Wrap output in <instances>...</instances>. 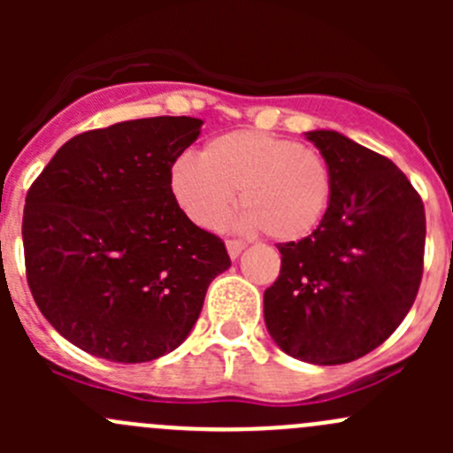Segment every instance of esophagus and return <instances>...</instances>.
I'll use <instances>...</instances> for the list:
<instances>
[{"mask_svg": "<svg viewBox=\"0 0 453 453\" xmlns=\"http://www.w3.org/2000/svg\"><path fill=\"white\" fill-rule=\"evenodd\" d=\"M226 248H227V254H230V258L236 260L241 256V252L245 250V243L243 241H226Z\"/></svg>", "mask_w": 453, "mask_h": 453, "instance_id": "1", "label": "esophagus"}]
</instances>
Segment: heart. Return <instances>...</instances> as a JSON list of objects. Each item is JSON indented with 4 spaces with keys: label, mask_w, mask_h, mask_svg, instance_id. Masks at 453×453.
Segmentation results:
<instances>
[{
    "label": "heart",
    "mask_w": 453,
    "mask_h": 453,
    "mask_svg": "<svg viewBox=\"0 0 453 453\" xmlns=\"http://www.w3.org/2000/svg\"><path fill=\"white\" fill-rule=\"evenodd\" d=\"M171 193L186 217L205 230L226 221L239 190V223L280 243L307 239L333 199L331 166L318 150L265 131L241 129L205 142L199 159L171 166Z\"/></svg>",
    "instance_id": "b5f03b06"
}]
</instances>
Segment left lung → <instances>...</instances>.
Returning <instances> with one entry per match:
<instances>
[{
    "mask_svg": "<svg viewBox=\"0 0 453 453\" xmlns=\"http://www.w3.org/2000/svg\"><path fill=\"white\" fill-rule=\"evenodd\" d=\"M331 166L326 217L303 241L278 245L280 276L265 291V326L294 359L337 366L388 340L423 276L425 210L388 157L337 131L304 134Z\"/></svg>",
    "mask_w": 453,
    "mask_h": 453,
    "instance_id": "obj_1",
    "label": "left lung"
}]
</instances>
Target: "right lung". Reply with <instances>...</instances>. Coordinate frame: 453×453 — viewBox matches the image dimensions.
<instances>
[{"label":"right lung","mask_w":453,"mask_h":453,"mask_svg":"<svg viewBox=\"0 0 453 453\" xmlns=\"http://www.w3.org/2000/svg\"><path fill=\"white\" fill-rule=\"evenodd\" d=\"M201 125L159 116L87 131L30 186L21 234L32 298L85 353L120 364L173 353L230 267L221 239L186 217L168 184Z\"/></svg>","instance_id":"right-lung-1"}]
</instances>
